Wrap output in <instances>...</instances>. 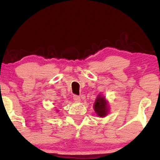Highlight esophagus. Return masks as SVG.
I'll return each instance as SVG.
<instances>
[{"mask_svg": "<svg viewBox=\"0 0 160 160\" xmlns=\"http://www.w3.org/2000/svg\"><path fill=\"white\" fill-rule=\"evenodd\" d=\"M73 100H75L76 102H80L81 100V98L78 95H74L73 96Z\"/></svg>", "mask_w": 160, "mask_h": 160, "instance_id": "esophagus-1", "label": "esophagus"}]
</instances>
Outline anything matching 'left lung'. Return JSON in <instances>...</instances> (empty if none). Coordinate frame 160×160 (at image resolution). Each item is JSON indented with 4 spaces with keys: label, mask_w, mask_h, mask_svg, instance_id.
<instances>
[{
    "label": "left lung",
    "mask_w": 160,
    "mask_h": 160,
    "mask_svg": "<svg viewBox=\"0 0 160 160\" xmlns=\"http://www.w3.org/2000/svg\"><path fill=\"white\" fill-rule=\"evenodd\" d=\"M94 110L97 113L98 117H105L108 113V105L106 98L101 95H98L94 103Z\"/></svg>",
    "instance_id": "8db88e82"
}]
</instances>
